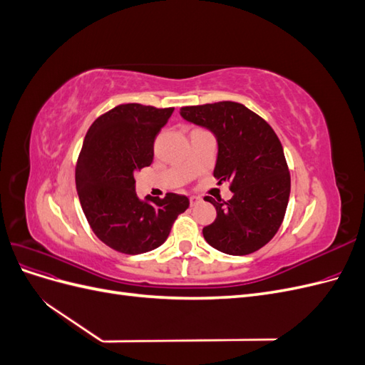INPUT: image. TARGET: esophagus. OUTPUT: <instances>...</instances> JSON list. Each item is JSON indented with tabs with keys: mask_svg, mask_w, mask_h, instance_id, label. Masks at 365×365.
<instances>
[{
	"mask_svg": "<svg viewBox=\"0 0 365 365\" xmlns=\"http://www.w3.org/2000/svg\"><path fill=\"white\" fill-rule=\"evenodd\" d=\"M189 200H190V205H192V207L197 205V204H200V202L202 201L200 196H195V195H193V196H190V197H189Z\"/></svg>",
	"mask_w": 365,
	"mask_h": 365,
	"instance_id": "34e87169",
	"label": "esophagus"
}]
</instances>
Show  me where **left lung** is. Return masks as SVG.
I'll use <instances>...</instances> for the list:
<instances>
[{
	"label": "left lung",
	"mask_w": 365,
	"mask_h": 365,
	"mask_svg": "<svg viewBox=\"0 0 365 365\" xmlns=\"http://www.w3.org/2000/svg\"><path fill=\"white\" fill-rule=\"evenodd\" d=\"M180 114L215 135L213 175L219 182L228 181L233 192L227 202L207 200L216 208V219L202 228L204 239L230 256L260 250L277 233L289 201L291 176L280 140L267 121L242 103L184 106Z\"/></svg>",
	"instance_id": "obj_1"
}]
</instances>
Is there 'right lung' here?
I'll use <instances>...</instances> for the list:
<instances>
[{"label":"right lung","instance_id":"1","mask_svg":"<svg viewBox=\"0 0 365 365\" xmlns=\"http://www.w3.org/2000/svg\"><path fill=\"white\" fill-rule=\"evenodd\" d=\"M173 108L115 106L88 129L76 168V189L96 236L118 252L141 254L168 239L189 197L168 193L140 200L135 173L150 165L153 141Z\"/></svg>","mask_w":365,"mask_h":365}]
</instances>
